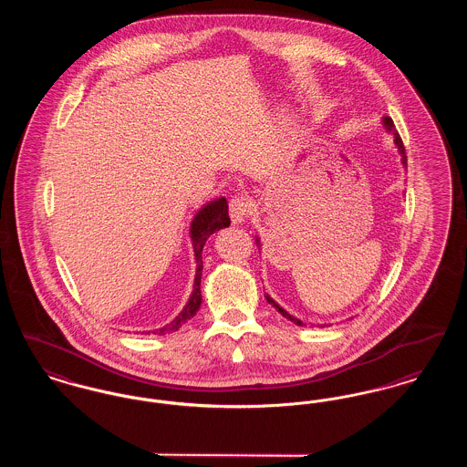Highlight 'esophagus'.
<instances>
[{
	"label": "esophagus",
	"instance_id": "34e87169",
	"mask_svg": "<svg viewBox=\"0 0 467 467\" xmlns=\"http://www.w3.org/2000/svg\"><path fill=\"white\" fill-rule=\"evenodd\" d=\"M252 213V202L244 196H236L229 201V215L234 223H242Z\"/></svg>",
	"mask_w": 467,
	"mask_h": 467
}]
</instances>
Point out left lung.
<instances>
[{"instance_id":"8db88e82","label":"left lung","mask_w":467,"mask_h":467,"mask_svg":"<svg viewBox=\"0 0 467 467\" xmlns=\"http://www.w3.org/2000/svg\"><path fill=\"white\" fill-rule=\"evenodd\" d=\"M383 126H385V130H387L389 133H392V136H394L396 147H398V150L400 152V161H402V164H404V168H406V150H404V145H402V140H400V133H398V130H396V126H394V120H392L390 117H383ZM265 297H266L267 303H269V305H273V308H275V310H278V313H282L287 320L294 322L296 326H301V327L305 326L299 318L292 317V315L284 310V308H280V305H276V303L273 301V297H269V294H265Z\"/></svg>"}]
</instances>
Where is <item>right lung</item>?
Instances as JSON below:
<instances>
[{"label":"right lung","instance_id":"1","mask_svg":"<svg viewBox=\"0 0 467 467\" xmlns=\"http://www.w3.org/2000/svg\"><path fill=\"white\" fill-rule=\"evenodd\" d=\"M231 223L229 221V213H227V201L225 198L210 201L206 206H202L200 212L196 213L194 221L191 223V238L194 244V255H196V278H194V289L189 297V303L185 305V308L180 311L177 318L173 322H170L168 326L157 329L154 334L175 333L178 331L187 320H191L201 306V273H202V246L206 244V240L210 238V234H213L215 231L227 227Z\"/></svg>","mask_w":467,"mask_h":467}]
</instances>
